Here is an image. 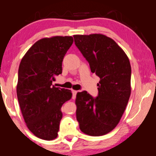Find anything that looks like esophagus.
I'll use <instances>...</instances> for the list:
<instances>
[{
    "label": "esophagus",
    "instance_id": "1",
    "mask_svg": "<svg viewBox=\"0 0 156 156\" xmlns=\"http://www.w3.org/2000/svg\"><path fill=\"white\" fill-rule=\"evenodd\" d=\"M72 92H73V99H75V98H76V94H77V91H76V90H72Z\"/></svg>",
    "mask_w": 156,
    "mask_h": 156
}]
</instances>
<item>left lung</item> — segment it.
Returning a JSON list of instances; mask_svg holds the SVG:
<instances>
[{"mask_svg":"<svg viewBox=\"0 0 156 156\" xmlns=\"http://www.w3.org/2000/svg\"><path fill=\"white\" fill-rule=\"evenodd\" d=\"M76 47L100 78L98 94L78 92L76 118L80 129L93 136L109 133L117 126L130 95L131 67L128 56L113 40L103 34L74 35Z\"/></svg>","mask_w":156,"mask_h":156,"instance_id":"obj_1","label":"left lung"}]
</instances>
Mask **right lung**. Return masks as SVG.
Here are the masks:
<instances>
[{
	"mask_svg": "<svg viewBox=\"0 0 156 156\" xmlns=\"http://www.w3.org/2000/svg\"><path fill=\"white\" fill-rule=\"evenodd\" d=\"M73 42L72 37H53L35 42L21 60L17 99L27 127L36 136L53 140L58 136L62 105L71 90L52 85L62 74V62Z\"/></svg>",
	"mask_w": 156,
	"mask_h": 156,
	"instance_id": "add662e5",
	"label": "right lung"
}]
</instances>
